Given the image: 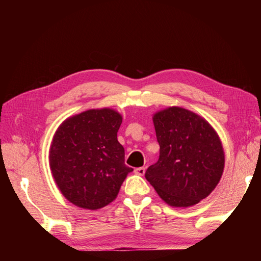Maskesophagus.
I'll return each mask as SVG.
<instances>
[{"mask_svg": "<svg viewBox=\"0 0 261 261\" xmlns=\"http://www.w3.org/2000/svg\"><path fill=\"white\" fill-rule=\"evenodd\" d=\"M134 172H135L137 175H140V176H143V175L145 174V172H146V169H145V168H137V169H135V170H134Z\"/></svg>", "mask_w": 261, "mask_h": 261, "instance_id": "obj_1", "label": "esophagus"}]
</instances>
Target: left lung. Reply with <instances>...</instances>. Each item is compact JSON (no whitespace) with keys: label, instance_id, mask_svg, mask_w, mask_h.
<instances>
[{"label":"left lung","instance_id":"8db88e82","mask_svg":"<svg viewBox=\"0 0 261 261\" xmlns=\"http://www.w3.org/2000/svg\"><path fill=\"white\" fill-rule=\"evenodd\" d=\"M160 156L146 171V179L172 207L195 206L208 197L223 174L221 139L208 121L180 107L153 114Z\"/></svg>","mask_w":261,"mask_h":261}]
</instances>
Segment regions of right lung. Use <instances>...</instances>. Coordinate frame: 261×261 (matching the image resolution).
<instances>
[{"label":"right lung","instance_id":"obj_1","mask_svg":"<svg viewBox=\"0 0 261 261\" xmlns=\"http://www.w3.org/2000/svg\"><path fill=\"white\" fill-rule=\"evenodd\" d=\"M122 115L110 108L70 116L55 132L49 163L62 195L75 206L97 210L111 203L133 171L117 140Z\"/></svg>","mask_w":261,"mask_h":261}]
</instances>
